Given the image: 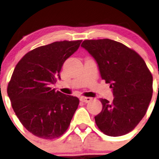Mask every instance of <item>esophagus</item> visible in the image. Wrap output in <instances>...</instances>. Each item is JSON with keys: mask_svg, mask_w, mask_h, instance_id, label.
Returning a JSON list of instances; mask_svg holds the SVG:
<instances>
[{"mask_svg": "<svg viewBox=\"0 0 159 159\" xmlns=\"http://www.w3.org/2000/svg\"><path fill=\"white\" fill-rule=\"evenodd\" d=\"M92 98H90V97H81L80 98V101L83 102H85V103H88L90 101H92Z\"/></svg>", "mask_w": 159, "mask_h": 159, "instance_id": "1", "label": "esophagus"}]
</instances>
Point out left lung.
<instances>
[{"label": "left lung", "instance_id": "1", "mask_svg": "<svg viewBox=\"0 0 159 159\" xmlns=\"http://www.w3.org/2000/svg\"><path fill=\"white\" fill-rule=\"evenodd\" d=\"M96 60L100 75L115 96L100 99L102 109L95 116L102 133L117 137L127 134L147 113L153 93V76L134 50L110 40H86L81 44Z\"/></svg>", "mask_w": 159, "mask_h": 159}]
</instances>
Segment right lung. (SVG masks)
Segmentation results:
<instances>
[{
    "label": "right lung",
    "mask_w": 159,
    "mask_h": 159,
    "mask_svg": "<svg viewBox=\"0 0 159 159\" xmlns=\"http://www.w3.org/2000/svg\"><path fill=\"white\" fill-rule=\"evenodd\" d=\"M82 40L57 41L40 46L24 56L16 64L7 92L20 122L30 133L43 139L64 134L80 103L77 97L50 88L64 61Z\"/></svg>",
    "instance_id": "right-lung-1"
}]
</instances>
